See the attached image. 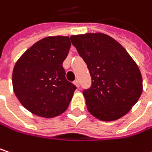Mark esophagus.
Returning <instances> with one entry per match:
<instances>
[{
    "label": "esophagus",
    "mask_w": 152,
    "mask_h": 152,
    "mask_svg": "<svg viewBox=\"0 0 152 152\" xmlns=\"http://www.w3.org/2000/svg\"><path fill=\"white\" fill-rule=\"evenodd\" d=\"M74 83H75V85H76L77 88H79L80 83H79V80H78V79H76V80L74 81Z\"/></svg>",
    "instance_id": "34e87169"
}]
</instances>
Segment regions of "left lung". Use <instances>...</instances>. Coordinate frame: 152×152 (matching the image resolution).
Segmentation results:
<instances>
[{"label":"left lung","instance_id":"8db88e82","mask_svg":"<svg viewBox=\"0 0 152 152\" xmlns=\"http://www.w3.org/2000/svg\"><path fill=\"white\" fill-rule=\"evenodd\" d=\"M70 39L91 77V87L83 91L88 111L104 121L124 116L142 91L137 63L123 46L104 33L75 35Z\"/></svg>","mask_w":152,"mask_h":152}]
</instances>
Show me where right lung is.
I'll list each match as a JSON object with an SVG mask.
<instances>
[{
  "instance_id": "right-lung-1",
  "label": "right lung",
  "mask_w": 152,
  "mask_h": 152,
  "mask_svg": "<svg viewBox=\"0 0 152 152\" xmlns=\"http://www.w3.org/2000/svg\"><path fill=\"white\" fill-rule=\"evenodd\" d=\"M71 46L69 37H46L16 61L12 84L16 98L31 113L53 118L65 112L76 87L62 67Z\"/></svg>"
}]
</instances>
